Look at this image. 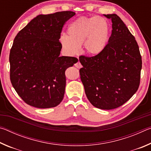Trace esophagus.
Wrapping results in <instances>:
<instances>
[{
    "instance_id": "esophagus-1",
    "label": "esophagus",
    "mask_w": 151,
    "mask_h": 151,
    "mask_svg": "<svg viewBox=\"0 0 151 151\" xmlns=\"http://www.w3.org/2000/svg\"><path fill=\"white\" fill-rule=\"evenodd\" d=\"M75 66H76V68H80L82 67V65L80 63V62H79V61H78L77 63L75 64Z\"/></svg>"
}]
</instances>
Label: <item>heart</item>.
Here are the masks:
<instances>
[{
	"label": "heart",
	"mask_w": 151,
	"mask_h": 151,
	"mask_svg": "<svg viewBox=\"0 0 151 151\" xmlns=\"http://www.w3.org/2000/svg\"><path fill=\"white\" fill-rule=\"evenodd\" d=\"M110 26L103 17H80L71 22L67 35L60 37L63 50L68 56H75L83 45L90 55H98L106 47L110 39Z\"/></svg>",
	"instance_id": "heart-1"
}]
</instances>
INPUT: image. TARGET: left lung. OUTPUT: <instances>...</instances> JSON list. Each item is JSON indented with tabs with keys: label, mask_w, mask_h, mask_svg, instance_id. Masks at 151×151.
<instances>
[{
	"label": "left lung",
	"mask_w": 151,
	"mask_h": 151,
	"mask_svg": "<svg viewBox=\"0 0 151 151\" xmlns=\"http://www.w3.org/2000/svg\"><path fill=\"white\" fill-rule=\"evenodd\" d=\"M112 20V33L103 52L81 56V79L90 103L96 108L114 109L129 100L140 85L142 59L135 38L116 14H104Z\"/></svg>",
	"instance_id": "obj_1"
}]
</instances>
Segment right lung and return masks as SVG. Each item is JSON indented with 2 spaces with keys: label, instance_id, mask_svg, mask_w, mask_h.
<instances>
[{
  "label": "right lung",
  "instance_id": "add662e5",
  "mask_svg": "<svg viewBox=\"0 0 151 151\" xmlns=\"http://www.w3.org/2000/svg\"><path fill=\"white\" fill-rule=\"evenodd\" d=\"M75 12L38 15L15 37L10 51V78L25 103L39 109L55 107L63 101L65 70L78 62L60 57L63 25Z\"/></svg>",
  "mask_w": 151,
  "mask_h": 151
}]
</instances>
